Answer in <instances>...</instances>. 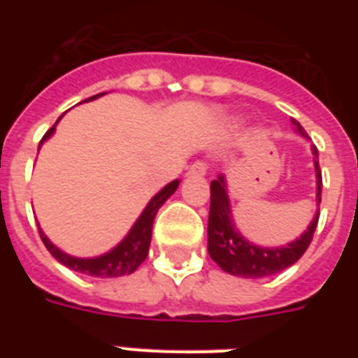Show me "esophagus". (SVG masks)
<instances>
[{
  "mask_svg": "<svg viewBox=\"0 0 358 358\" xmlns=\"http://www.w3.org/2000/svg\"><path fill=\"white\" fill-rule=\"evenodd\" d=\"M187 174H191V176H204V174H206V163L195 162L189 169H187Z\"/></svg>",
  "mask_w": 358,
  "mask_h": 358,
  "instance_id": "obj_1",
  "label": "esophagus"
}]
</instances>
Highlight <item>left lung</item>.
I'll list each match as a JSON object with an SVG mask.
<instances>
[{"label": "left lung", "mask_w": 358, "mask_h": 358, "mask_svg": "<svg viewBox=\"0 0 358 358\" xmlns=\"http://www.w3.org/2000/svg\"><path fill=\"white\" fill-rule=\"evenodd\" d=\"M292 124L297 134L306 137L297 120L292 119ZM314 156L317 157V150L314 148ZM316 167V201L317 206L322 202V171L320 162L314 159ZM320 217V208H317L316 217L312 219L308 229L284 247H258L245 239L236 229L232 210H230V199L227 193V180L224 174H219L217 178L212 180L210 184V217H208V252L215 264L223 271L243 278H262L284 271L286 267L294 266L301 256L305 255L308 245L312 241L314 230L317 227Z\"/></svg>", "instance_id": "obj_1"}]
</instances>
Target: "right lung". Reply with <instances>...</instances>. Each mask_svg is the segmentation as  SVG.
<instances>
[{
  "mask_svg": "<svg viewBox=\"0 0 358 358\" xmlns=\"http://www.w3.org/2000/svg\"><path fill=\"white\" fill-rule=\"evenodd\" d=\"M106 94V92H102ZM102 94H96V96H91L83 100V102H91V100H96L98 96ZM57 124V122H55ZM55 124L52 128L48 129L46 135L42 137L41 145L46 139L52 137V134L55 131ZM38 145V146H41ZM180 180H173L171 184H167L159 193L152 196L150 202L146 204V208L143 210V213L139 215V219L135 221V224L131 227V230L128 232V236L120 241L115 249H111L109 252L102 256H96V258H76V256H70L66 252H63L61 249H57L55 245L46 238V234L38 229L41 232V238L46 245V249L52 252V256L55 260H59L63 266L70 267L72 271L83 273V275H89V277H98V278H111V277H124V275H131V273L137 269V267L145 262V258L148 256V247H150L152 239V224H154V217H156L157 210L165 204L169 196L173 195L176 187H178Z\"/></svg>",
  "mask_w": 358,
  "mask_h": 358,
  "instance_id": "add662e5",
  "label": "right lung"
}]
</instances>
